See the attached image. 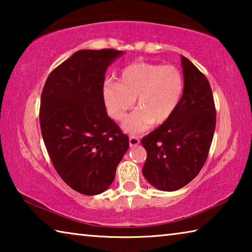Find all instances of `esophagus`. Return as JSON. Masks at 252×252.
Wrapping results in <instances>:
<instances>
[{"instance_id": "34e87169", "label": "esophagus", "mask_w": 252, "mask_h": 252, "mask_svg": "<svg viewBox=\"0 0 252 252\" xmlns=\"http://www.w3.org/2000/svg\"><path fill=\"white\" fill-rule=\"evenodd\" d=\"M129 143H130L131 147L138 146V144L140 143V139L136 135H130L129 136Z\"/></svg>"}]
</instances>
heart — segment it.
<instances>
[{"label":"heart","instance_id":"b5f03b06","mask_svg":"<svg viewBox=\"0 0 252 252\" xmlns=\"http://www.w3.org/2000/svg\"><path fill=\"white\" fill-rule=\"evenodd\" d=\"M183 92L185 80L177 66L136 62L122 70L119 83L106 82L102 95L109 116L117 121L126 118L136 99L139 109L123 125L126 131L136 133L152 123L167 122L180 104Z\"/></svg>","mask_w":252,"mask_h":252}]
</instances>
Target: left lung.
Returning a JSON list of instances; mask_svg holds the SVG:
<instances>
[{
	"label": "left lung",
	"mask_w": 252,
	"mask_h": 252,
	"mask_svg": "<svg viewBox=\"0 0 252 252\" xmlns=\"http://www.w3.org/2000/svg\"><path fill=\"white\" fill-rule=\"evenodd\" d=\"M181 60L185 92L180 104L167 122L141 140L147 150L143 176L162 191H176L198 176L216 129L210 83L192 62Z\"/></svg>",
	"instance_id": "8db88e82"
}]
</instances>
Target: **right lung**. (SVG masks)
Here are the masks:
<instances>
[{"instance_id":"right-lung-1","label":"right lung","mask_w":252,"mask_h":252,"mask_svg":"<svg viewBox=\"0 0 252 252\" xmlns=\"http://www.w3.org/2000/svg\"><path fill=\"white\" fill-rule=\"evenodd\" d=\"M122 53L80 50L51 72L42 91L40 126L50 159L62 180L82 194L108 189L129 148L102 95L106 67Z\"/></svg>"}]
</instances>
